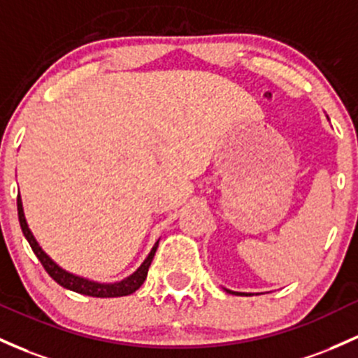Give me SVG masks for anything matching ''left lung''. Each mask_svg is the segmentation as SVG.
Instances as JSON below:
<instances>
[{
	"instance_id": "left-lung-1",
	"label": "left lung",
	"mask_w": 358,
	"mask_h": 358,
	"mask_svg": "<svg viewBox=\"0 0 358 358\" xmlns=\"http://www.w3.org/2000/svg\"><path fill=\"white\" fill-rule=\"evenodd\" d=\"M227 290V289H226ZM227 292H231V294H236V296H248V294H243V292H233V290H227Z\"/></svg>"
}]
</instances>
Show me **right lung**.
<instances>
[{"mask_svg":"<svg viewBox=\"0 0 358 358\" xmlns=\"http://www.w3.org/2000/svg\"><path fill=\"white\" fill-rule=\"evenodd\" d=\"M17 206H18V221H20V226H22L23 236L27 238L29 245L32 246L34 253L37 255V258L41 260L42 266L45 268V272L49 273L50 277L61 285V287L69 289L78 294H83V296H92V297H122V296H129V294L136 292V290L144 284V280H146L149 265H151L152 258H155L156 248H158L159 241L155 243L152 250L149 251L148 258L141 263V266L134 273L129 275V277H125L124 280L120 282H113V284H100V282H93V280H88V278L78 277V275L69 273L66 272L64 268H61V266H59L57 263L54 262L52 258H50L49 255L41 248V246H38L37 239L34 238L32 231L29 229L25 214H23L22 197H20V195L17 197Z\"/></svg>","mask_w":358,"mask_h":358,"instance_id":"obj_1","label":"right lung"}]
</instances>
